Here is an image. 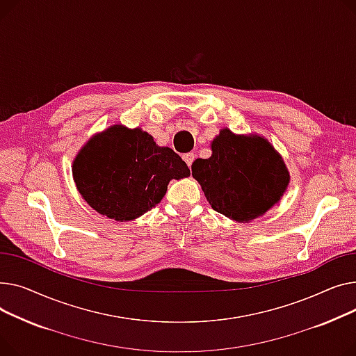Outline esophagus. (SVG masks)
Segmentation results:
<instances>
[{
	"mask_svg": "<svg viewBox=\"0 0 356 356\" xmlns=\"http://www.w3.org/2000/svg\"><path fill=\"white\" fill-rule=\"evenodd\" d=\"M182 159L186 162L188 166H191L193 162H194V159H195V155H194L193 152H188V154H184V155H182Z\"/></svg>",
	"mask_w": 356,
	"mask_h": 356,
	"instance_id": "34e87169",
	"label": "esophagus"
}]
</instances>
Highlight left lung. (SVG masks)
<instances>
[{
    "instance_id": "1",
    "label": "left lung",
    "mask_w": 356,
    "mask_h": 356,
    "mask_svg": "<svg viewBox=\"0 0 356 356\" xmlns=\"http://www.w3.org/2000/svg\"><path fill=\"white\" fill-rule=\"evenodd\" d=\"M211 149L210 158L193 162L191 171L216 211L236 221H250L280 200L289 172L266 139L222 129Z\"/></svg>"
}]
</instances>
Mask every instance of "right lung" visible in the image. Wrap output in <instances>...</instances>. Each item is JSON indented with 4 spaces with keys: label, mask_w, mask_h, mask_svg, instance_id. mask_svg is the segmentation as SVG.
<instances>
[{
    "label": "right lung",
    "mask_w": 356,
    "mask_h": 356,
    "mask_svg": "<svg viewBox=\"0 0 356 356\" xmlns=\"http://www.w3.org/2000/svg\"><path fill=\"white\" fill-rule=\"evenodd\" d=\"M190 175L171 148L155 145L151 135L122 124L92 138L73 162L81 197L116 221L140 217L162 200L171 179Z\"/></svg>",
    "instance_id": "1"
}]
</instances>
